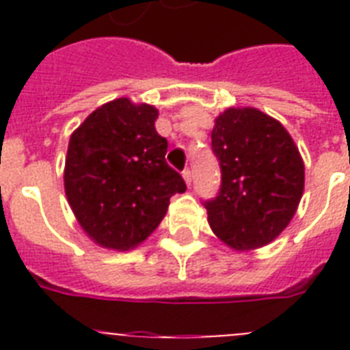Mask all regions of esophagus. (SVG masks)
I'll use <instances>...</instances> for the list:
<instances>
[{
  "label": "esophagus",
  "instance_id": "esophagus-1",
  "mask_svg": "<svg viewBox=\"0 0 350 350\" xmlns=\"http://www.w3.org/2000/svg\"><path fill=\"white\" fill-rule=\"evenodd\" d=\"M181 174H183V180H185L187 185H191V183H192V172H191V169H185V170H183V172H181Z\"/></svg>",
  "mask_w": 350,
  "mask_h": 350
}]
</instances>
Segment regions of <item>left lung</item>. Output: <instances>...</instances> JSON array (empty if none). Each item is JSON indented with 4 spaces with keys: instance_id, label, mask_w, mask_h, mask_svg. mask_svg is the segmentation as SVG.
I'll return each instance as SVG.
<instances>
[{
    "instance_id": "1",
    "label": "left lung",
    "mask_w": 350,
    "mask_h": 350,
    "mask_svg": "<svg viewBox=\"0 0 350 350\" xmlns=\"http://www.w3.org/2000/svg\"><path fill=\"white\" fill-rule=\"evenodd\" d=\"M211 137L221 169L218 196L203 202L211 229L234 250L271 243L304 194L298 147L280 121L252 107L219 114Z\"/></svg>"
}]
</instances>
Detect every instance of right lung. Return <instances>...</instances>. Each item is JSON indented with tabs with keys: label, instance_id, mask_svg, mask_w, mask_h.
Here are the masks:
<instances>
[{
	"label": "right lung",
	"instance_id": "obj_1",
	"mask_svg": "<svg viewBox=\"0 0 350 350\" xmlns=\"http://www.w3.org/2000/svg\"><path fill=\"white\" fill-rule=\"evenodd\" d=\"M156 107L118 98L70 136L65 194L81 229L101 247L134 249L156 230L170 198L187 191L165 161L167 139L156 132Z\"/></svg>",
	"mask_w": 350,
	"mask_h": 350
}]
</instances>
